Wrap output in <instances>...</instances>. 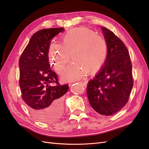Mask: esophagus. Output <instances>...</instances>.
Instances as JSON below:
<instances>
[{
	"mask_svg": "<svg viewBox=\"0 0 149 149\" xmlns=\"http://www.w3.org/2000/svg\"><path fill=\"white\" fill-rule=\"evenodd\" d=\"M79 83H81V84H84V86H86V83L85 82H84V81H79ZM71 84H70V86Z\"/></svg>",
	"mask_w": 149,
	"mask_h": 149,
	"instance_id": "34e87169",
	"label": "esophagus"
}]
</instances>
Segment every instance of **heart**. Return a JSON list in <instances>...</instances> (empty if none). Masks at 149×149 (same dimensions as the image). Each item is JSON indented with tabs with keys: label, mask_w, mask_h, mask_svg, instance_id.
<instances>
[{
	"label": "heart",
	"mask_w": 149,
	"mask_h": 149,
	"mask_svg": "<svg viewBox=\"0 0 149 149\" xmlns=\"http://www.w3.org/2000/svg\"><path fill=\"white\" fill-rule=\"evenodd\" d=\"M49 59L57 73L64 70L61 78L65 81L80 79L86 71L95 73L104 65L108 55V45L102 36L88 28H75L62 36L61 43L52 41L48 49Z\"/></svg>",
	"instance_id": "1"
}]
</instances>
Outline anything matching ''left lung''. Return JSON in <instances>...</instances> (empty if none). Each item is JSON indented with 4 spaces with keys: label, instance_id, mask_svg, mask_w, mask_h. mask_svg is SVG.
<instances>
[{
    "label": "left lung",
    "instance_id": "1",
    "mask_svg": "<svg viewBox=\"0 0 149 149\" xmlns=\"http://www.w3.org/2000/svg\"><path fill=\"white\" fill-rule=\"evenodd\" d=\"M108 45L103 68L87 85V96L93 109L103 116L119 111L128 102L133 87L132 63L127 47L110 30L101 27Z\"/></svg>",
    "mask_w": 149,
    "mask_h": 149
}]
</instances>
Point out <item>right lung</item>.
I'll list each match as a JSON object with an SVG mask.
<instances>
[{
  "mask_svg": "<svg viewBox=\"0 0 149 149\" xmlns=\"http://www.w3.org/2000/svg\"><path fill=\"white\" fill-rule=\"evenodd\" d=\"M63 30L51 28L37 31L19 58L22 98L34 118L45 123L55 121L61 116L62 96L69 89L68 84H60L48 61L51 39ZM52 83L56 85L52 87Z\"/></svg>",
  "mask_w": 149,
  "mask_h": 149,
  "instance_id": "obj_1",
  "label": "right lung"
}]
</instances>
